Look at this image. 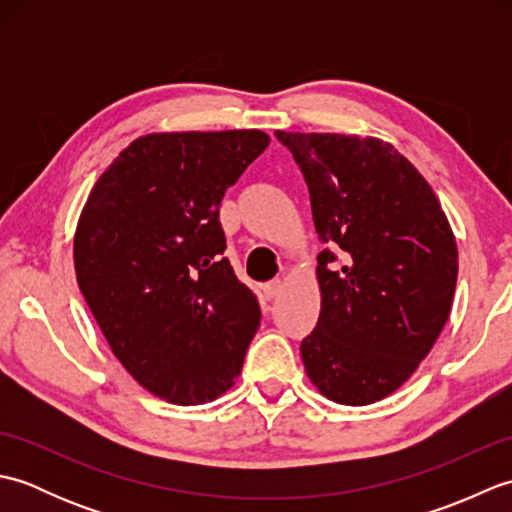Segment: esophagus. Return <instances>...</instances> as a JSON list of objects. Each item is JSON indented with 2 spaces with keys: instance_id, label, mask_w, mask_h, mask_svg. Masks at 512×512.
<instances>
[{
  "instance_id": "34e87169",
  "label": "esophagus",
  "mask_w": 512,
  "mask_h": 512,
  "mask_svg": "<svg viewBox=\"0 0 512 512\" xmlns=\"http://www.w3.org/2000/svg\"><path fill=\"white\" fill-rule=\"evenodd\" d=\"M281 288H284V284H281V279H275V281H268V284L264 286V297L270 301L281 295Z\"/></svg>"
}]
</instances>
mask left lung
Returning a JSON list of instances; mask_svg holds the SVG:
<instances>
[{"label":"left lung","mask_w":512,"mask_h":512,"mask_svg":"<svg viewBox=\"0 0 512 512\" xmlns=\"http://www.w3.org/2000/svg\"><path fill=\"white\" fill-rule=\"evenodd\" d=\"M310 191L321 312L301 341L323 396L369 405L416 372L449 319L458 246L411 162L378 138L275 132Z\"/></svg>","instance_id":"left-lung-1"}]
</instances>
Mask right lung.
<instances>
[{
	"label": "right lung",
	"mask_w": 512,
	"mask_h": 512,
	"mask_svg": "<svg viewBox=\"0 0 512 512\" xmlns=\"http://www.w3.org/2000/svg\"><path fill=\"white\" fill-rule=\"evenodd\" d=\"M259 129L149 134L83 206L76 281L112 352L173 405L235 383L262 310L224 257L220 202L268 147Z\"/></svg>",
	"instance_id": "add662e5"
}]
</instances>
